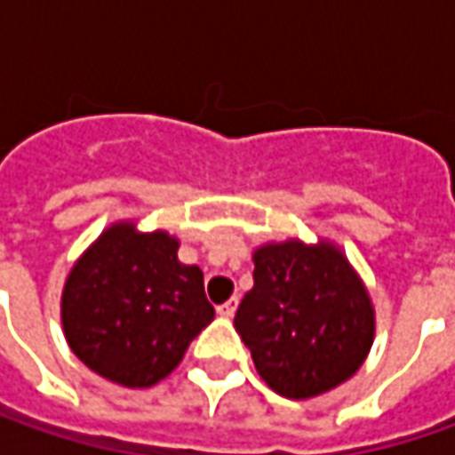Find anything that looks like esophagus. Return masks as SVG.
Segmentation results:
<instances>
[{
    "label": "esophagus",
    "instance_id": "34e87169",
    "mask_svg": "<svg viewBox=\"0 0 455 455\" xmlns=\"http://www.w3.org/2000/svg\"><path fill=\"white\" fill-rule=\"evenodd\" d=\"M235 311H237V299H230V301H225V304L218 306V314L220 316H225V319L235 316Z\"/></svg>",
    "mask_w": 455,
    "mask_h": 455
}]
</instances>
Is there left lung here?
Instances as JSON below:
<instances>
[{
  "instance_id": "8db88e82",
  "label": "left lung",
  "mask_w": 455,
  "mask_h": 455,
  "mask_svg": "<svg viewBox=\"0 0 455 455\" xmlns=\"http://www.w3.org/2000/svg\"><path fill=\"white\" fill-rule=\"evenodd\" d=\"M253 263L235 329L258 375L289 400L347 382L375 339V308L347 255L326 240H286L260 245Z\"/></svg>"
}]
</instances>
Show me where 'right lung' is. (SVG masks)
I'll return each instance as SVG.
<instances>
[{
	"label": "right lung",
	"instance_id": "right-lung-1",
	"mask_svg": "<svg viewBox=\"0 0 455 455\" xmlns=\"http://www.w3.org/2000/svg\"><path fill=\"white\" fill-rule=\"evenodd\" d=\"M180 240L114 222L80 255L62 289L60 316L73 355L124 387H151L215 319L204 275L177 258Z\"/></svg>",
	"mask_w": 455,
	"mask_h": 455
}]
</instances>
